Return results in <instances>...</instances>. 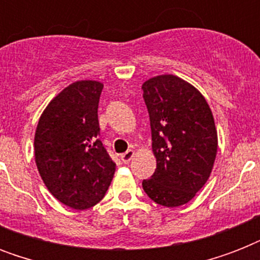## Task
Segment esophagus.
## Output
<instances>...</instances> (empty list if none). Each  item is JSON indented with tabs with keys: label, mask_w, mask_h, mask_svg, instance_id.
I'll return each instance as SVG.
<instances>
[{
	"label": "esophagus",
	"mask_w": 260,
	"mask_h": 260,
	"mask_svg": "<svg viewBox=\"0 0 260 260\" xmlns=\"http://www.w3.org/2000/svg\"><path fill=\"white\" fill-rule=\"evenodd\" d=\"M135 155V151L134 150H128L126 152H124V154L121 155V160L122 163H129L131 159L134 158Z\"/></svg>",
	"instance_id": "34e87169"
}]
</instances>
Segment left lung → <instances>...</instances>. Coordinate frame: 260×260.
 I'll use <instances>...</instances> for the list:
<instances>
[{
    "mask_svg": "<svg viewBox=\"0 0 260 260\" xmlns=\"http://www.w3.org/2000/svg\"><path fill=\"white\" fill-rule=\"evenodd\" d=\"M142 89L156 158V170L143 181V189L159 205L181 206L205 185L213 169V114L204 95L175 75L154 77Z\"/></svg>",
    "mask_w": 260,
    "mask_h": 260,
    "instance_id": "obj_1",
    "label": "left lung"
}]
</instances>
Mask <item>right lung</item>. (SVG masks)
<instances>
[{"label": "right lung", "mask_w": 260, "mask_h": 260, "mask_svg": "<svg viewBox=\"0 0 260 260\" xmlns=\"http://www.w3.org/2000/svg\"><path fill=\"white\" fill-rule=\"evenodd\" d=\"M101 82L78 81L47 105L35 134V160L50 193L73 209L101 201L116 163L100 140Z\"/></svg>", "instance_id": "1"}]
</instances>
